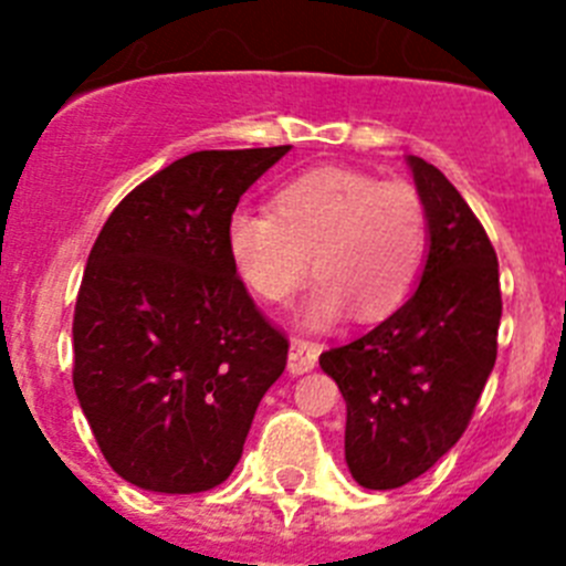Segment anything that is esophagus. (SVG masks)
I'll list each match as a JSON object with an SVG mask.
<instances>
[{"label": "esophagus", "mask_w": 566, "mask_h": 566, "mask_svg": "<svg viewBox=\"0 0 566 566\" xmlns=\"http://www.w3.org/2000/svg\"><path fill=\"white\" fill-rule=\"evenodd\" d=\"M317 365V348L306 339H292V348H289V374L297 377V374L312 371Z\"/></svg>", "instance_id": "esophagus-1"}]
</instances>
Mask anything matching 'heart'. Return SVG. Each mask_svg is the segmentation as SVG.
<instances>
[{
  "label": "heart",
  "instance_id": "1",
  "mask_svg": "<svg viewBox=\"0 0 566 566\" xmlns=\"http://www.w3.org/2000/svg\"><path fill=\"white\" fill-rule=\"evenodd\" d=\"M227 249L243 286L266 303H289L312 272L306 326H332L348 308L382 319L408 300L428 254V212L405 181L323 167L283 184L272 212L229 218Z\"/></svg>",
  "mask_w": 566,
  "mask_h": 566
}]
</instances>
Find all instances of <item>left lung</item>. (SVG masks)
<instances>
[{
    "label": "left lung",
    "mask_w": 566,
    "mask_h": 566,
    "mask_svg": "<svg viewBox=\"0 0 566 566\" xmlns=\"http://www.w3.org/2000/svg\"><path fill=\"white\" fill-rule=\"evenodd\" d=\"M428 212V260L379 326L319 354L345 399V462L368 490L422 476L468 428L496 363L502 289L488 232L448 178L408 158Z\"/></svg>",
    "instance_id": "1"
}]
</instances>
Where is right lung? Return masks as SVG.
<instances>
[{
  "mask_svg": "<svg viewBox=\"0 0 566 566\" xmlns=\"http://www.w3.org/2000/svg\"><path fill=\"white\" fill-rule=\"evenodd\" d=\"M292 147L201 149L133 189L90 249L73 314V388L109 468L155 493L227 482L286 334L258 312L227 227Z\"/></svg>",
  "mask_w": 566,
  "mask_h": 566,
  "instance_id": "add662e5",
  "label": "right lung"
}]
</instances>
